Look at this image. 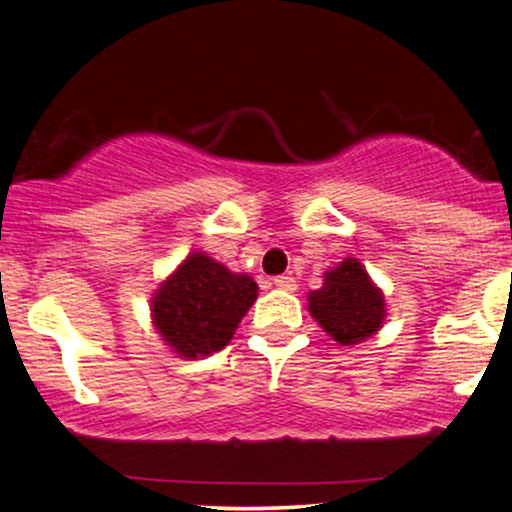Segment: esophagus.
Segmentation results:
<instances>
[{"label":"esophagus","instance_id":"34e87169","mask_svg":"<svg viewBox=\"0 0 512 512\" xmlns=\"http://www.w3.org/2000/svg\"><path fill=\"white\" fill-rule=\"evenodd\" d=\"M274 286H276V289H281V291H289V293H293V291L298 289L296 279H293L291 274H281V276H276V279H274Z\"/></svg>","mask_w":512,"mask_h":512}]
</instances>
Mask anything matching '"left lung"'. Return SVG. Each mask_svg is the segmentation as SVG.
Segmentation results:
<instances>
[{
	"label": "left lung",
	"instance_id": "8db88e82",
	"mask_svg": "<svg viewBox=\"0 0 512 512\" xmlns=\"http://www.w3.org/2000/svg\"><path fill=\"white\" fill-rule=\"evenodd\" d=\"M310 315L334 342L356 344L383 327L385 301L358 260H344L325 274V286L310 291Z\"/></svg>",
	"mask_w": 512,
	"mask_h": 512
}]
</instances>
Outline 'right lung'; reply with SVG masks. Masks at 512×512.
<instances>
[{"mask_svg": "<svg viewBox=\"0 0 512 512\" xmlns=\"http://www.w3.org/2000/svg\"><path fill=\"white\" fill-rule=\"evenodd\" d=\"M257 298L248 274L228 272L204 252H195L161 284L151 301L156 330L180 356L221 351Z\"/></svg>", "mask_w": 512, "mask_h": 512, "instance_id": "obj_1", "label": "right lung"}]
</instances>
